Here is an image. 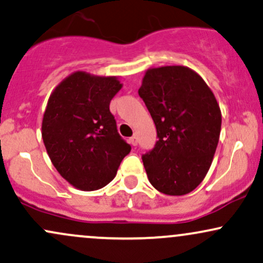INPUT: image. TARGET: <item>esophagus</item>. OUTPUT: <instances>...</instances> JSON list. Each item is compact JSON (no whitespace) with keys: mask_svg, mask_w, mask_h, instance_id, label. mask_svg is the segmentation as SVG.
<instances>
[{"mask_svg":"<svg viewBox=\"0 0 263 263\" xmlns=\"http://www.w3.org/2000/svg\"><path fill=\"white\" fill-rule=\"evenodd\" d=\"M129 143H131L132 146H136V144H137V136H132V137L129 138Z\"/></svg>","mask_w":263,"mask_h":263,"instance_id":"obj_1","label":"esophagus"}]
</instances>
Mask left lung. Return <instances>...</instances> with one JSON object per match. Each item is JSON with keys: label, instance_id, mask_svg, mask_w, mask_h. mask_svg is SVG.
Instances as JSON below:
<instances>
[{"label": "left lung", "instance_id": "left-lung-1", "mask_svg": "<svg viewBox=\"0 0 263 263\" xmlns=\"http://www.w3.org/2000/svg\"><path fill=\"white\" fill-rule=\"evenodd\" d=\"M138 95L155 121L152 149L142 155L149 183L167 195H184L203 182L221 129V111L206 83L182 65L146 71Z\"/></svg>", "mask_w": 263, "mask_h": 263}]
</instances>
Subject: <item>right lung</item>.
<instances>
[{
    "instance_id": "right-lung-1",
    "label": "right lung",
    "mask_w": 263,
    "mask_h": 263,
    "mask_svg": "<svg viewBox=\"0 0 263 263\" xmlns=\"http://www.w3.org/2000/svg\"><path fill=\"white\" fill-rule=\"evenodd\" d=\"M122 87L115 77L77 71L50 95L42 137L53 165L80 190L100 189L116 176L131 146L117 132L110 101Z\"/></svg>"
}]
</instances>
